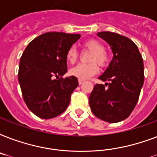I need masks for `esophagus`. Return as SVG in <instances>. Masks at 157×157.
Segmentation results:
<instances>
[{"label":"esophagus","mask_w":157,"mask_h":157,"mask_svg":"<svg viewBox=\"0 0 157 157\" xmlns=\"http://www.w3.org/2000/svg\"><path fill=\"white\" fill-rule=\"evenodd\" d=\"M84 82H85V81H84V80H81V79H79V80H78L79 85H81V84L84 83Z\"/></svg>","instance_id":"34e87169"}]
</instances>
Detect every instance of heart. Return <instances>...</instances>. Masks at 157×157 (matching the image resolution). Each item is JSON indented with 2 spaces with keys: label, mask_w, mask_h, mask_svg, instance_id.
Segmentation results:
<instances>
[{
  "label": "heart",
  "mask_w": 157,
  "mask_h": 157,
  "mask_svg": "<svg viewBox=\"0 0 157 157\" xmlns=\"http://www.w3.org/2000/svg\"><path fill=\"white\" fill-rule=\"evenodd\" d=\"M84 47L91 51L89 61L93 62L87 64H78L69 71V74L76 78L86 80L90 78L98 72V66L106 67L109 62V56L105 51L103 43L96 39H90L84 43ZM79 56L78 51L74 46H71L67 50L66 54V59L69 63H75ZM95 61L97 64L94 63Z\"/></svg>",
  "instance_id": "1"
}]
</instances>
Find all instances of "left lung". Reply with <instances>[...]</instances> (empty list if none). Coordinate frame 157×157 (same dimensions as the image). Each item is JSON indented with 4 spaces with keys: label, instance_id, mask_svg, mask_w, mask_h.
<instances>
[{
    "label": "left lung",
    "instance_id": "obj_1",
    "mask_svg": "<svg viewBox=\"0 0 157 157\" xmlns=\"http://www.w3.org/2000/svg\"><path fill=\"white\" fill-rule=\"evenodd\" d=\"M98 36L109 44L113 58L98 77L109 83L96 84L89 103L95 117L117 123L129 117L139 100L144 81V62L137 45L126 36L110 32Z\"/></svg>",
    "mask_w": 157,
    "mask_h": 157
}]
</instances>
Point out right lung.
<instances>
[{
  "label": "right lung",
  "mask_w": 157,
  "mask_h": 157,
  "mask_svg": "<svg viewBox=\"0 0 157 157\" xmlns=\"http://www.w3.org/2000/svg\"><path fill=\"white\" fill-rule=\"evenodd\" d=\"M80 34L46 33L33 40L23 51L18 82L26 105L42 119L58 117L67 109L78 86L75 76L63 78L67 71L66 54Z\"/></svg>",
  "instance_id": "add662e5"
}]
</instances>
